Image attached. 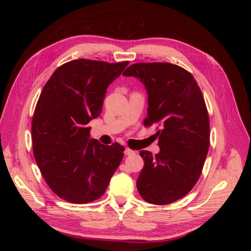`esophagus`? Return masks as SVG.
Here are the masks:
<instances>
[{
    "label": "esophagus",
    "instance_id": "1",
    "mask_svg": "<svg viewBox=\"0 0 251 251\" xmlns=\"http://www.w3.org/2000/svg\"><path fill=\"white\" fill-rule=\"evenodd\" d=\"M134 154H136V151H133V150H130L128 148H126V149L125 150V155H126V156L134 155Z\"/></svg>",
    "mask_w": 251,
    "mask_h": 251
}]
</instances>
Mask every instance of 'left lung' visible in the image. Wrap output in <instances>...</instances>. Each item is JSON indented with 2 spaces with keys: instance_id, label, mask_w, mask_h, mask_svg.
Wrapping results in <instances>:
<instances>
[{
  "instance_id": "8db88e82",
  "label": "left lung",
  "mask_w": 251,
  "mask_h": 251,
  "mask_svg": "<svg viewBox=\"0 0 251 251\" xmlns=\"http://www.w3.org/2000/svg\"><path fill=\"white\" fill-rule=\"evenodd\" d=\"M148 92L144 126L158 125L159 153L140 151L144 166L137 189L144 201L165 205L181 199L198 181L209 147V118L193 75L169 63H138L124 72Z\"/></svg>"
}]
</instances>
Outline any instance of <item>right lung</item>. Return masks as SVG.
Here are the masks:
<instances>
[{"mask_svg":"<svg viewBox=\"0 0 251 251\" xmlns=\"http://www.w3.org/2000/svg\"><path fill=\"white\" fill-rule=\"evenodd\" d=\"M127 65L74 59L44 86L32 118L33 155L59 198L75 204L100 198L123 160L125 148L91 139L88 124L100 115L109 85Z\"/></svg>","mask_w":251,"mask_h":251,"instance_id":"1","label":"right lung"}]
</instances>
